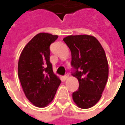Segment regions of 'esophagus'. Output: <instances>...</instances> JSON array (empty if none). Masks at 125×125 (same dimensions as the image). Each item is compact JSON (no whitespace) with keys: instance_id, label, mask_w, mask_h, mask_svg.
<instances>
[{"instance_id":"esophagus-1","label":"esophagus","mask_w":125,"mask_h":125,"mask_svg":"<svg viewBox=\"0 0 125 125\" xmlns=\"http://www.w3.org/2000/svg\"><path fill=\"white\" fill-rule=\"evenodd\" d=\"M68 76H69V75H68V74H65V76L63 77V80H66V79L68 78Z\"/></svg>"}]
</instances>
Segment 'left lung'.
<instances>
[{"label": "left lung", "mask_w": 125, "mask_h": 125, "mask_svg": "<svg viewBox=\"0 0 125 125\" xmlns=\"http://www.w3.org/2000/svg\"><path fill=\"white\" fill-rule=\"evenodd\" d=\"M63 40L72 53V75L79 82L78 90L72 94L73 102L80 108L92 107L102 96L108 77L104 50L92 35H70Z\"/></svg>", "instance_id": "1"}]
</instances>
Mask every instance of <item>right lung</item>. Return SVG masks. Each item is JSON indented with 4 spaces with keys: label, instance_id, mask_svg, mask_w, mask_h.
Returning a JSON list of instances; mask_svg holds the SVG:
<instances>
[{
    "label": "right lung",
    "instance_id": "add662e5",
    "mask_svg": "<svg viewBox=\"0 0 125 125\" xmlns=\"http://www.w3.org/2000/svg\"><path fill=\"white\" fill-rule=\"evenodd\" d=\"M57 37L49 33H38L26 45L19 57L18 76L23 92L37 107L49 104L61 84L49 61V47Z\"/></svg>",
    "mask_w": 125,
    "mask_h": 125
}]
</instances>
